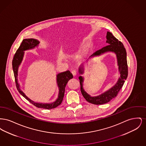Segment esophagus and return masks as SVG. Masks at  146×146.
<instances>
[{"mask_svg": "<svg viewBox=\"0 0 146 146\" xmlns=\"http://www.w3.org/2000/svg\"><path fill=\"white\" fill-rule=\"evenodd\" d=\"M72 73L73 76H76V70H72Z\"/></svg>", "mask_w": 146, "mask_h": 146, "instance_id": "34e87169", "label": "esophagus"}]
</instances>
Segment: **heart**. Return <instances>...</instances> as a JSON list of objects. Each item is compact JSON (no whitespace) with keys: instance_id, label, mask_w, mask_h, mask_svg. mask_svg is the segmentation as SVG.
I'll return each mask as SVG.
<instances>
[{"instance_id":"heart-1","label":"heart","mask_w":146,"mask_h":146,"mask_svg":"<svg viewBox=\"0 0 146 146\" xmlns=\"http://www.w3.org/2000/svg\"><path fill=\"white\" fill-rule=\"evenodd\" d=\"M85 54V52H82V55H84Z\"/></svg>"}]
</instances>
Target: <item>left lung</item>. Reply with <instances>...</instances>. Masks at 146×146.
Instances as JSON below:
<instances>
[{"label":"left lung","instance_id":"8db88e82","mask_svg":"<svg viewBox=\"0 0 146 146\" xmlns=\"http://www.w3.org/2000/svg\"><path fill=\"white\" fill-rule=\"evenodd\" d=\"M106 38V42L108 43V45L104 46L103 48L99 50H97V51L94 52L90 56L89 58L99 56L108 52H114L116 55L117 57L118 70L120 76L118 78L117 82L111 89L96 96H91L84 89L83 83L84 78L83 76H79V79L80 80V84L81 92L85 99L88 102L92 104L97 105L104 104L108 103L111 99L116 97L118 95L119 91L123 87L125 80L126 79L128 75L126 51L123 43L119 41L110 32H107ZM88 61H86V62H88ZM84 72V64H83L79 68V73L80 74H83Z\"/></svg>","mask_w":146,"mask_h":146}]
</instances>
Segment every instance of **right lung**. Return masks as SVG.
Here are the masks:
<instances>
[{"mask_svg":"<svg viewBox=\"0 0 146 146\" xmlns=\"http://www.w3.org/2000/svg\"><path fill=\"white\" fill-rule=\"evenodd\" d=\"M40 42L37 39H35L33 38H30V39H25L23 40L20 47L16 51V52L15 53L13 60V69L14 71V76L15 79V82L16 85V88L17 90L19 91V93L21 94L23 97H25L27 100H28L29 102L35 105L38 108H44L47 110H51L52 108H55L58 106L59 105L61 104L62 102L63 98L64 95V91H65V88L68 83V82L70 80V79L73 78V75L70 72V70H67L66 72H62L60 73H58L56 76V82L57 84V86L58 88V97L56 99L55 102H53L50 104H42V103H39V102H35V101H32L30 98H29L22 91L20 88V85L18 83V70L20 65L21 64V62L22 61L23 56L25 54V51L31 50L34 49L35 47H37Z\"/></svg>","mask_w":146,"mask_h":146,"instance_id":"1","label":"right lung"}]
</instances>
